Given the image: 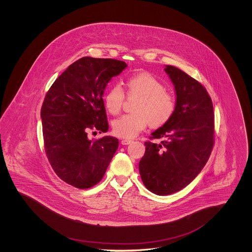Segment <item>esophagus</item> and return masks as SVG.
Segmentation results:
<instances>
[{
    "label": "esophagus",
    "mask_w": 252,
    "mask_h": 252,
    "mask_svg": "<svg viewBox=\"0 0 252 252\" xmlns=\"http://www.w3.org/2000/svg\"><path fill=\"white\" fill-rule=\"evenodd\" d=\"M132 140H122L121 141V144H123V145H127V144H131Z\"/></svg>",
    "instance_id": "obj_1"
}]
</instances>
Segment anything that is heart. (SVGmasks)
I'll return each instance as SVG.
<instances>
[{
	"mask_svg": "<svg viewBox=\"0 0 252 252\" xmlns=\"http://www.w3.org/2000/svg\"><path fill=\"white\" fill-rule=\"evenodd\" d=\"M126 94L137 97L131 114H126L113 121V133L125 139H131L150 125L159 127L170 120L176 109V99L164 89L163 84L148 72H141L129 76L126 82ZM104 104L112 115L122 109L125 94L119 86H113L104 94Z\"/></svg>",
	"mask_w": 252,
	"mask_h": 252,
	"instance_id": "heart-1",
	"label": "heart"
}]
</instances>
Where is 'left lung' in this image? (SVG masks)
<instances>
[{
	"mask_svg": "<svg viewBox=\"0 0 252 252\" xmlns=\"http://www.w3.org/2000/svg\"><path fill=\"white\" fill-rule=\"evenodd\" d=\"M175 85L177 102L172 118L144 143L139 163L144 186L158 195L179 192L203 169L215 144V113L212 99L197 80L180 69H164Z\"/></svg>",
	"mask_w": 252,
	"mask_h": 252,
	"instance_id": "left-lung-1",
	"label": "left lung"
}]
</instances>
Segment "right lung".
<instances>
[{
  "label": "right lung",
  "mask_w": 252,
  "mask_h": 252,
  "mask_svg": "<svg viewBox=\"0 0 252 252\" xmlns=\"http://www.w3.org/2000/svg\"><path fill=\"white\" fill-rule=\"evenodd\" d=\"M126 67V62L85 57L71 64L49 89L40 116L44 149L59 178L78 189L103 179L119 141L105 136L89 139V132H107L104 90Z\"/></svg>",
  "instance_id": "right-lung-1"
}]
</instances>
